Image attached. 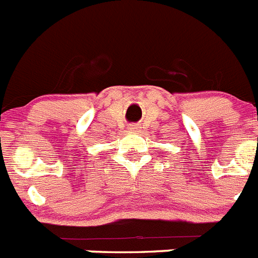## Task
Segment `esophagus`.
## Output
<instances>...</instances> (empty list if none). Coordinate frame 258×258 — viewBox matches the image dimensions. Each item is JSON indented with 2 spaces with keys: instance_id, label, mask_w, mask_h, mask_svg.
Masks as SVG:
<instances>
[{
  "instance_id": "obj_1",
  "label": "esophagus",
  "mask_w": 258,
  "mask_h": 258,
  "mask_svg": "<svg viewBox=\"0 0 258 258\" xmlns=\"http://www.w3.org/2000/svg\"><path fill=\"white\" fill-rule=\"evenodd\" d=\"M138 128H139V125L138 124H130L128 125L130 131H135V130H138Z\"/></svg>"
}]
</instances>
